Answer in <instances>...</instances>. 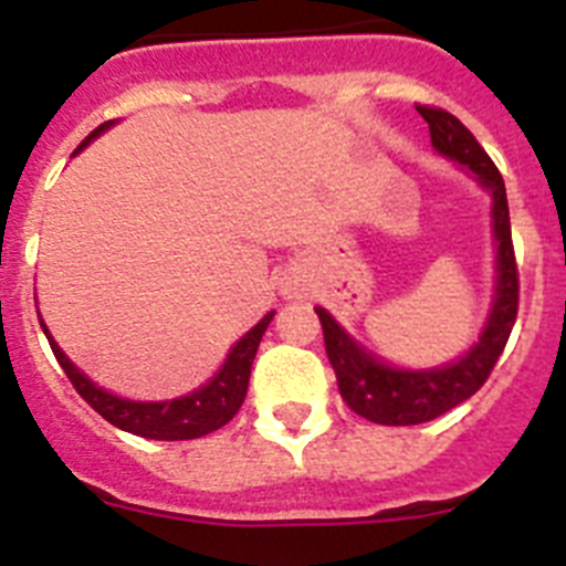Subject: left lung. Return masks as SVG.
I'll list each match as a JSON object with an SVG mask.
<instances>
[{
	"label": "left lung",
	"instance_id": "1",
	"mask_svg": "<svg viewBox=\"0 0 566 566\" xmlns=\"http://www.w3.org/2000/svg\"><path fill=\"white\" fill-rule=\"evenodd\" d=\"M417 109L428 122L433 147L453 161L464 164L493 195V229H496L499 243L496 306L479 343L459 363L448 368H433V371H399L391 365L377 363L328 317V312L317 308L328 363L337 374L339 397L354 413L377 424L431 422L473 397L488 382L490 371L496 368L518 314V266L513 234H510V209L502 172L457 115L442 107H431V104H417Z\"/></svg>",
	"mask_w": 566,
	"mask_h": 566
}]
</instances>
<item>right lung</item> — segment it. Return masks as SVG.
<instances>
[{
  "instance_id": "right-lung-1",
  "label": "right lung",
  "mask_w": 566,
  "mask_h": 566,
  "mask_svg": "<svg viewBox=\"0 0 566 566\" xmlns=\"http://www.w3.org/2000/svg\"><path fill=\"white\" fill-rule=\"evenodd\" d=\"M107 127L109 122L93 129V133L78 144V149ZM272 317L274 312H269L266 317L260 319L258 326L247 334V337L234 345L227 365H223L221 371L214 374L212 382H207L203 388L189 394V397L169 399V402H129V399H118L113 397V394L102 391V388H96V385L90 382V379L78 371L76 365L64 357V352L53 343V337L48 339L53 354H56L59 365H62V371L67 374V379L73 382V388H76V391L82 394L84 402H87L96 413H102L109 424H115V428H122V431L127 433H135V437L178 442V439L207 437V433L223 428V424L240 411V405H243V399H247L252 359L254 354H258L260 337H263L266 326L272 323ZM44 334H48V328H44Z\"/></svg>"
}]
</instances>
